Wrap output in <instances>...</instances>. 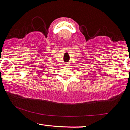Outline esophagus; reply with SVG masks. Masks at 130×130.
Returning a JSON list of instances; mask_svg holds the SVG:
<instances>
[{"label":"esophagus","mask_w":130,"mask_h":130,"mask_svg":"<svg viewBox=\"0 0 130 130\" xmlns=\"http://www.w3.org/2000/svg\"><path fill=\"white\" fill-rule=\"evenodd\" d=\"M65 65H66V67H69L70 64L69 63H66V64H65Z\"/></svg>","instance_id":"34e87169"}]
</instances>
